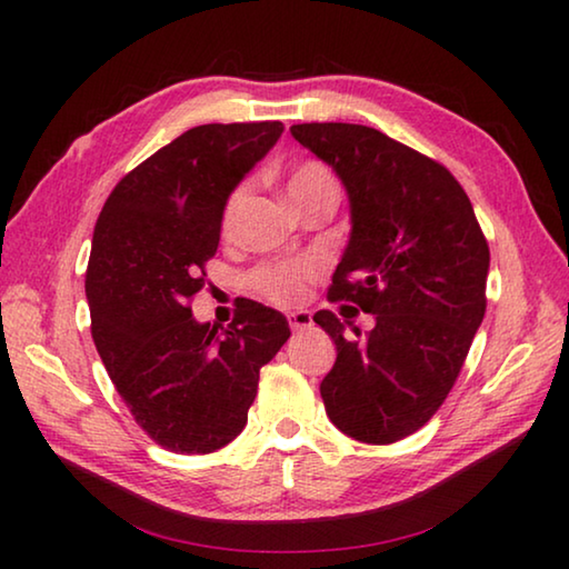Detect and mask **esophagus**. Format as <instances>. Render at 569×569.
Wrapping results in <instances>:
<instances>
[{
    "label": "esophagus",
    "mask_w": 569,
    "mask_h": 569,
    "mask_svg": "<svg viewBox=\"0 0 569 569\" xmlns=\"http://www.w3.org/2000/svg\"><path fill=\"white\" fill-rule=\"evenodd\" d=\"M288 326H291L293 331H306L313 326V319L308 311H293V313H288Z\"/></svg>",
    "instance_id": "obj_1"
}]
</instances>
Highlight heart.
<instances>
[{
	"mask_svg": "<svg viewBox=\"0 0 569 569\" xmlns=\"http://www.w3.org/2000/svg\"><path fill=\"white\" fill-rule=\"evenodd\" d=\"M286 196L291 198V203L301 210L306 203H311L316 198L331 196L339 198V180L331 172L329 166H323L321 160H301L296 162L286 178ZM248 198V186H238L230 190V196L226 198L223 210H220V233L223 238H230L236 233L238 226V216L240 208H243ZM316 278V266L301 261V263H286V261H276V263H266L261 268H256L250 273V286L258 296H263L266 301L278 303V306H293L298 301H303L306 296V286L308 281Z\"/></svg>",
	"mask_w": 569,
	"mask_h": 569,
	"instance_id": "b5f03b06",
	"label": "heart"
}]
</instances>
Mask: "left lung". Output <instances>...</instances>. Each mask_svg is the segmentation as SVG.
I'll list each match as a JSON object with an SVG mask.
<instances>
[{
	"label": "left lung",
	"mask_w": 569,
	"mask_h": 569,
	"mask_svg": "<svg viewBox=\"0 0 569 569\" xmlns=\"http://www.w3.org/2000/svg\"><path fill=\"white\" fill-rule=\"evenodd\" d=\"M291 134L349 190L353 228L329 301L377 319L361 336L333 311L313 316L336 343L323 407L346 437L393 445L435 417L465 366L487 311V238L459 180L419 150L351 122Z\"/></svg>",
	"instance_id": "obj_1"
}]
</instances>
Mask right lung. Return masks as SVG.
Wrapping results in <instances>:
<instances>
[{
  "mask_svg": "<svg viewBox=\"0 0 569 569\" xmlns=\"http://www.w3.org/2000/svg\"><path fill=\"white\" fill-rule=\"evenodd\" d=\"M281 132L278 120L198 124L132 168L94 223L92 341L138 427L176 455H210L243 431L261 366L291 336L248 298L220 333L190 311L226 198Z\"/></svg>",
  "mask_w": 569,
  "mask_h": 569,
  "instance_id": "obj_1",
  "label": "right lung"
}]
</instances>
